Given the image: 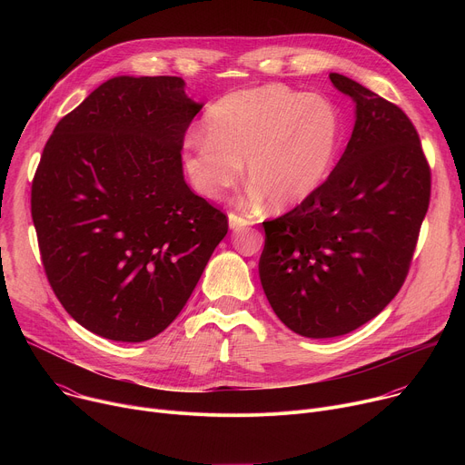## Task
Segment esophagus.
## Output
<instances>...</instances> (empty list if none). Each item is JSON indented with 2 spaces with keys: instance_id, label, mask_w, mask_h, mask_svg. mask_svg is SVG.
I'll list each match as a JSON object with an SVG mask.
<instances>
[{
  "instance_id": "obj_1",
  "label": "esophagus",
  "mask_w": 465,
  "mask_h": 465,
  "mask_svg": "<svg viewBox=\"0 0 465 465\" xmlns=\"http://www.w3.org/2000/svg\"><path fill=\"white\" fill-rule=\"evenodd\" d=\"M228 224L232 230H241V228H246V226H252L253 223L242 215H237V213H230L228 215Z\"/></svg>"
}]
</instances>
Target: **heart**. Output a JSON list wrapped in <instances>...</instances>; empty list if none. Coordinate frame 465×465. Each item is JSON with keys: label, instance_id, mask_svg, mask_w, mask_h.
<instances>
[{"label": "heart", "instance_id": "heart-1", "mask_svg": "<svg viewBox=\"0 0 465 465\" xmlns=\"http://www.w3.org/2000/svg\"><path fill=\"white\" fill-rule=\"evenodd\" d=\"M204 134L183 145V169L198 194L217 201L244 173L253 203L303 204L323 185L342 138L337 104L285 84L239 90L206 114Z\"/></svg>", "mask_w": 465, "mask_h": 465}]
</instances>
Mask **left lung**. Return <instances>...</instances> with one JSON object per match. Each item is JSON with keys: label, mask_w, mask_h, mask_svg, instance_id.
Segmentation results:
<instances>
[{"label": "left lung", "mask_w": 465, "mask_h": 465, "mask_svg": "<svg viewBox=\"0 0 465 465\" xmlns=\"http://www.w3.org/2000/svg\"><path fill=\"white\" fill-rule=\"evenodd\" d=\"M355 103L348 147L323 185L262 223L259 278L278 318L307 339L350 333L400 292L429 210L430 169L407 114L329 74Z\"/></svg>", "instance_id": "1"}]
</instances>
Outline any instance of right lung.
I'll return each instance as SVG.
<instances>
[{
  "label": "right lung",
  "instance_id": "add662e5",
  "mask_svg": "<svg viewBox=\"0 0 465 465\" xmlns=\"http://www.w3.org/2000/svg\"><path fill=\"white\" fill-rule=\"evenodd\" d=\"M180 77H114L64 115L31 189L47 280L92 333L143 342L180 314L226 215L183 180L185 130L203 104Z\"/></svg>",
  "mask_w": 465,
  "mask_h": 465
}]
</instances>
